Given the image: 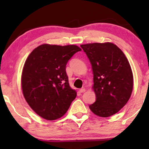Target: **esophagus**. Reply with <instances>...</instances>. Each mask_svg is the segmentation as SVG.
<instances>
[{"label":"esophagus","mask_w":149,"mask_h":149,"mask_svg":"<svg viewBox=\"0 0 149 149\" xmlns=\"http://www.w3.org/2000/svg\"><path fill=\"white\" fill-rule=\"evenodd\" d=\"M85 91H86V89H85V88H84V87H83V88L79 89V91H80L81 93H84Z\"/></svg>","instance_id":"obj_1"}]
</instances>
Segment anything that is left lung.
<instances>
[{"label":"left lung","instance_id":"1","mask_svg":"<svg viewBox=\"0 0 149 149\" xmlns=\"http://www.w3.org/2000/svg\"><path fill=\"white\" fill-rule=\"evenodd\" d=\"M91 64L96 100L89 106L93 113L108 117L126 104L134 85L131 66L123 52L112 42L81 45Z\"/></svg>","mask_w":149,"mask_h":149}]
</instances>
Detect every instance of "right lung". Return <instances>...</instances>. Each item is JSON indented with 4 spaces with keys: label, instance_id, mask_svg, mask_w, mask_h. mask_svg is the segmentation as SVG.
Instances as JSON below:
<instances>
[{
    "label": "right lung",
    "instance_id": "add662e5",
    "mask_svg": "<svg viewBox=\"0 0 149 149\" xmlns=\"http://www.w3.org/2000/svg\"><path fill=\"white\" fill-rule=\"evenodd\" d=\"M81 49L74 45L43 44L26 59L22 74L24 96L31 109L45 119L56 120L68 111L77 96L69 85L66 66Z\"/></svg>",
    "mask_w": 149,
    "mask_h": 149
}]
</instances>
